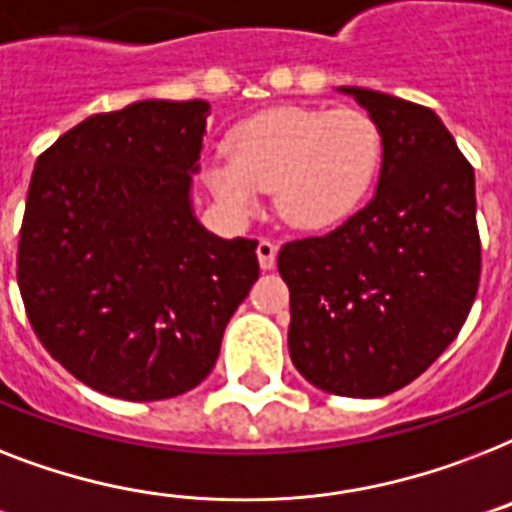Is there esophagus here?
Returning a JSON list of instances; mask_svg holds the SVG:
<instances>
[{
	"mask_svg": "<svg viewBox=\"0 0 512 512\" xmlns=\"http://www.w3.org/2000/svg\"><path fill=\"white\" fill-rule=\"evenodd\" d=\"M276 255H278V247L270 239H260L257 242V260H260V268L270 270L276 265Z\"/></svg>",
	"mask_w": 512,
	"mask_h": 512,
	"instance_id": "34e87169",
	"label": "esophagus"
}]
</instances>
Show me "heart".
<instances>
[{
    "label": "heart",
    "instance_id": "obj_1",
    "mask_svg": "<svg viewBox=\"0 0 512 512\" xmlns=\"http://www.w3.org/2000/svg\"><path fill=\"white\" fill-rule=\"evenodd\" d=\"M228 157L202 165V181L228 215L249 218L273 191L284 223L328 231L360 210L384 162V136L357 107H273L228 134Z\"/></svg>",
    "mask_w": 512,
    "mask_h": 512
}]
</instances>
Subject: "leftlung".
<instances>
[{
    "mask_svg": "<svg viewBox=\"0 0 512 512\" xmlns=\"http://www.w3.org/2000/svg\"><path fill=\"white\" fill-rule=\"evenodd\" d=\"M378 123L376 194L339 228L278 252L289 355L328 394L384 397L421 376L471 313L481 273L471 162L434 110L339 86Z\"/></svg>",
    "mask_w": 512,
    "mask_h": 512,
    "instance_id": "1",
    "label": "left lung"
}]
</instances>
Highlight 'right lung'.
<instances>
[{"label": "right lung", "mask_w": 512, "mask_h": 512, "mask_svg": "<svg viewBox=\"0 0 512 512\" xmlns=\"http://www.w3.org/2000/svg\"><path fill=\"white\" fill-rule=\"evenodd\" d=\"M207 115L205 99L99 112L33 168L18 249L28 321L62 368L110 397L202 384L260 276L257 242L220 239L194 215Z\"/></svg>", "instance_id": "obj_1"}]
</instances>
